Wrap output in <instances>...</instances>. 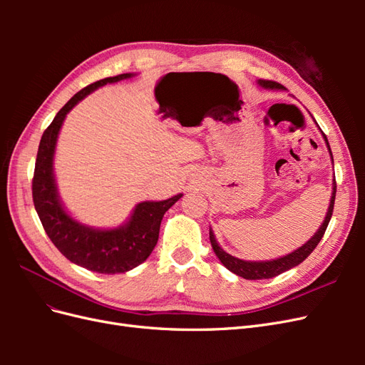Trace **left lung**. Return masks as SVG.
<instances>
[{
    "label": "left lung",
    "instance_id": "obj_1",
    "mask_svg": "<svg viewBox=\"0 0 365 365\" xmlns=\"http://www.w3.org/2000/svg\"><path fill=\"white\" fill-rule=\"evenodd\" d=\"M262 88H267V90H284V86L274 82V81H259L257 82ZM324 140H326V145L329 148L330 152V146H329V141L326 138V135L323 134ZM330 155H332V152H330ZM334 161V158H332ZM335 193H336V182L334 180V187H332V197H330V204L327 208V213L326 217L323 220L322 227L318 228L317 233L309 239L304 245H302L298 250L292 251L291 254H286V256L280 257V259H274V260H267V262H250V260H242L237 259L235 256H231V254L225 252L222 248L219 247V244L216 242V237L213 235V230L210 228V242H212V247L213 251L217 256V259L220 260V263L224 264L227 269H230L231 272H235L239 277H244L247 280H262V279H272L275 275H279L284 271H288L297 264H300L309 254H311L315 247L319 244V240L324 236V231L330 222V217H332L334 213V204H335Z\"/></svg>",
    "mask_w": 365,
    "mask_h": 365
}]
</instances>
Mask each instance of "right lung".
<instances>
[{
    "label": "right lung",
    "mask_w": 365,
    "mask_h": 365,
    "mask_svg": "<svg viewBox=\"0 0 365 365\" xmlns=\"http://www.w3.org/2000/svg\"><path fill=\"white\" fill-rule=\"evenodd\" d=\"M134 74L125 73L97 81L74 94L43 130L33 175V204L47 236L65 257L94 272H126L145 262L155 248L164 213L180 200L182 193L164 201H145L135 205L126 224L117 228H93L73 219L58 193L53 172L54 149L62 123L71 109L83 97L106 83L129 79Z\"/></svg>",
    "instance_id": "1"
}]
</instances>
